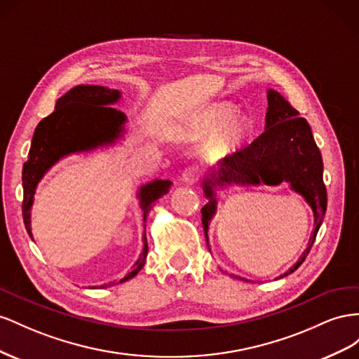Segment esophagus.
Masks as SVG:
<instances>
[{"label":"esophagus","instance_id":"34e87169","mask_svg":"<svg viewBox=\"0 0 359 359\" xmlns=\"http://www.w3.org/2000/svg\"><path fill=\"white\" fill-rule=\"evenodd\" d=\"M198 177H200L198 168H196V167H187L182 171V180L188 183V185H194V183L198 180Z\"/></svg>","mask_w":359,"mask_h":359}]
</instances>
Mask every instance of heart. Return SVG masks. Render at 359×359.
<instances>
[{"label": "heart", "mask_w": 359, "mask_h": 359, "mask_svg": "<svg viewBox=\"0 0 359 359\" xmlns=\"http://www.w3.org/2000/svg\"><path fill=\"white\" fill-rule=\"evenodd\" d=\"M252 125L247 117L234 116L227 105H212L201 109L194 117L191 135L206 138L213 135V150L218 153H231L241 147L251 134Z\"/></svg>", "instance_id": "1"}]
</instances>
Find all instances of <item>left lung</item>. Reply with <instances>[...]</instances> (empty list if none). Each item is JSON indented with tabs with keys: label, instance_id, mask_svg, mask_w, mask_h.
<instances>
[{
	"label": "left lung",
	"instance_id": "obj_1",
	"mask_svg": "<svg viewBox=\"0 0 359 359\" xmlns=\"http://www.w3.org/2000/svg\"><path fill=\"white\" fill-rule=\"evenodd\" d=\"M266 130L251 144L239 147L219 162L218 179L204 180V192L210 201L201 209L203 229L208 238L209 221L217 210L215 183H242V185H280L289 182L310 203L314 212V231L302 257L284 275L294 272L305 262L326 212V187L323 183V161L313 138V132L304 117H299L280 93L269 90ZM283 275V276H284ZM238 278V276H236ZM242 280V278H241Z\"/></svg>",
	"mask_w": 359,
	"mask_h": 359
}]
</instances>
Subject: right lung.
Returning a JSON list of instances; mask_svg holds the SVG:
<instances>
[{"label": "right lung", "mask_w": 359, "mask_h": 359, "mask_svg": "<svg viewBox=\"0 0 359 359\" xmlns=\"http://www.w3.org/2000/svg\"><path fill=\"white\" fill-rule=\"evenodd\" d=\"M118 97L120 93L117 90L99 86H78L57 100L54 112L40 120L34 130L28 159L22 168V217L29 236H32L29 209L39 180L43 177L50 165H54L65 155L90 150L104 142H112L120 135L126 117L121 111L108 107L117 102ZM170 187V180H155L141 188L140 197L144 219L155 201L165 196ZM142 241H144V248L140 259L132 268V272L120 283L134 278L144 266L149 252L146 234Z\"/></svg>", "instance_id": "1"}]
</instances>
